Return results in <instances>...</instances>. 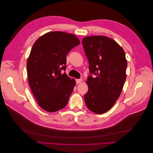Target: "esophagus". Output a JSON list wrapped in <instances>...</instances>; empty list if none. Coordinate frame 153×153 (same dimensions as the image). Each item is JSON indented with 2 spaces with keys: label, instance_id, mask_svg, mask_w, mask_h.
Wrapping results in <instances>:
<instances>
[{
  "label": "esophagus",
  "instance_id": "obj_1",
  "mask_svg": "<svg viewBox=\"0 0 153 153\" xmlns=\"http://www.w3.org/2000/svg\"><path fill=\"white\" fill-rule=\"evenodd\" d=\"M82 81H83V80L82 79V78H80V79H76V84H80V83H81Z\"/></svg>",
  "mask_w": 153,
  "mask_h": 153
}]
</instances>
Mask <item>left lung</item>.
<instances>
[{
	"label": "left lung",
	"mask_w": 153,
	"mask_h": 153,
	"mask_svg": "<svg viewBox=\"0 0 153 153\" xmlns=\"http://www.w3.org/2000/svg\"><path fill=\"white\" fill-rule=\"evenodd\" d=\"M82 45L91 74L86 81L85 105L91 112H107L121 95L126 78L127 61L123 48L116 41L103 36L85 37Z\"/></svg>",
	"instance_id": "8db88e82"
}]
</instances>
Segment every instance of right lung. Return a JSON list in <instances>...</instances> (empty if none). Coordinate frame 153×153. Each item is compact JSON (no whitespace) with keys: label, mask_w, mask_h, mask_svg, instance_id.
<instances>
[{"label":"right lung","mask_w":153,"mask_h":153,"mask_svg":"<svg viewBox=\"0 0 153 153\" xmlns=\"http://www.w3.org/2000/svg\"><path fill=\"white\" fill-rule=\"evenodd\" d=\"M80 44L76 36L49 32L34 43L27 59V78L37 103L45 111L55 112L65 107L76 85L65 73L66 55Z\"/></svg>","instance_id":"1"}]
</instances>
